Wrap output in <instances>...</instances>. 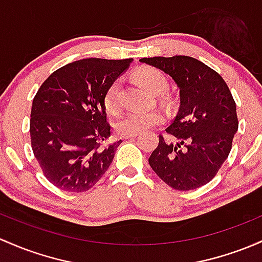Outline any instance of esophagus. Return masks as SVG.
<instances>
[{
  "mask_svg": "<svg viewBox=\"0 0 262 262\" xmlns=\"http://www.w3.org/2000/svg\"><path fill=\"white\" fill-rule=\"evenodd\" d=\"M138 136V133H133V134H128V136H123L124 139H130V138H136Z\"/></svg>",
  "mask_w": 262,
  "mask_h": 262,
  "instance_id": "esophagus-1",
  "label": "esophagus"
}]
</instances>
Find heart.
<instances>
[{"label":"heart","mask_w":262,"mask_h":262,"mask_svg":"<svg viewBox=\"0 0 262 262\" xmlns=\"http://www.w3.org/2000/svg\"><path fill=\"white\" fill-rule=\"evenodd\" d=\"M136 77L145 88L154 93H162L168 87L166 77L162 71L154 67L145 66L139 68L136 72ZM120 91H122V82L120 79H116L111 83L103 96V104L109 114H118L120 112L122 108ZM163 119V114L158 111H130L117 120L116 129L122 136H128V134L148 130L151 126L160 124Z\"/></svg>","instance_id":"1"}]
</instances>
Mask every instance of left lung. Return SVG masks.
Listing matches in <instances>:
<instances>
[{
  "label": "left lung",
  "instance_id": "1",
  "mask_svg": "<svg viewBox=\"0 0 262 262\" xmlns=\"http://www.w3.org/2000/svg\"><path fill=\"white\" fill-rule=\"evenodd\" d=\"M179 87V111L165 129L168 139L149 158L155 174L175 190H194L217 174L232 146L238 120L231 92L217 72L188 56L151 57Z\"/></svg>",
  "mask_w": 262,
  "mask_h": 262
}]
</instances>
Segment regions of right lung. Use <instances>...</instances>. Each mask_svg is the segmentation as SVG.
Listing matches in <instances>:
<instances>
[{
  "mask_svg": "<svg viewBox=\"0 0 262 262\" xmlns=\"http://www.w3.org/2000/svg\"><path fill=\"white\" fill-rule=\"evenodd\" d=\"M132 58H85L48 77L32 103L31 145L43 174L58 189L82 192L108 170L122 140L111 137L103 96Z\"/></svg>",
  "mask_w": 262,
  "mask_h": 262,
  "instance_id": "right-lung-1",
  "label": "right lung"
}]
</instances>
